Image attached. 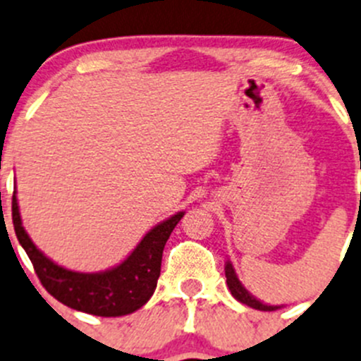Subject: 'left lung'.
Wrapping results in <instances>:
<instances>
[{"label":"left lung","instance_id":"obj_1","mask_svg":"<svg viewBox=\"0 0 361 361\" xmlns=\"http://www.w3.org/2000/svg\"><path fill=\"white\" fill-rule=\"evenodd\" d=\"M225 278H227V285H228V290H231L232 297H234L235 300L241 302V304L250 305V307L258 309V311H276V309H279V305L264 304V302L258 300L257 297H253V295H251L248 290L243 286V283L238 279V274H235L231 262L225 264Z\"/></svg>","mask_w":361,"mask_h":361}]
</instances>
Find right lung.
Masks as SVG:
<instances>
[{
  "mask_svg": "<svg viewBox=\"0 0 361 361\" xmlns=\"http://www.w3.org/2000/svg\"><path fill=\"white\" fill-rule=\"evenodd\" d=\"M183 214L180 211L155 225L122 264L103 272H76L61 267L36 248L23 227L17 192L12 197L16 235L47 292L68 307L104 318L130 314L150 300L157 288L164 246Z\"/></svg>",
  "mask_w": 361,
  "mask_h": 361,
  "instance_id": "1",
  "label": "right lung"
}]
</instances>
